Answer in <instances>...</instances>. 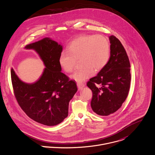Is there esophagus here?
Instances as JSON below:
<instances>
[{"instance_id":"obj_1","label":"esophagus","mask_w":155,"mask_h":155,"mask_svg":"<svg viewBox=\"0 0 155 155\" xmlns=\"http://www.w3.org/2000/svg\"><path fill=\"white\" fill-rule=\"evenodd\" d=\"M77 84V86H78V88L79 90H81L84 87V84L81 83H78Z\"/></svg>"}]
</instances>
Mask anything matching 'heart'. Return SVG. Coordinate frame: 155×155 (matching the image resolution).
<instances>
[{"mask_svg": "<svg viewBox=\"0 0 155 155\" xmlns=\"http://www.w3.org/2000/svg\"><path fill=\"white\" fill-rule=\"evenodd\" d=\"M110 57V44L107 39L101 35H81L72 41L67 51L60 55L59 64L68 73L75 68L77 60L80 59L81 68L74 72L71 78L82 83L101 71L108 63Z\"/></svg>", "mask_w": 155, "mask_h": 155, "instance_id": "1", "label": "heart"}]
</instances>
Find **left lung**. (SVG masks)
Returning <instances> with one entry per match:
<instances>
[{"mask_svg": "<svg viewBox=\"0 0 155 155\" xmlns=\"http://www.w3.org/2000/svg\"><path fill=\"white\" fill-rule=\"evenodd\" d=\"M109 40L108 63L87 83L93 93L92 109L101 116L109 115L121 107L128 95L131 80L130 64L124 48L114 35H110Z\"/></svg>", "mask_w": 155, "mask_h": 155, "instance_id": "left-lung-1", "label": "left lung"}]
</instances>
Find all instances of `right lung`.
Returning <instances> with one entry per match:
<instances>
[{"label":"right lung","instance_id":"add662e5","mask_svg":"<svg viewBox=\"0 0 155 155\" xmlns=\"http://www.w3.org/2000/svg\"><path fill=\"white\" fill-rule=\"evenodd\" d=\"M43 61L45 68L34 83L22 81L12 68L11 81L16 100L32 120L45 126L61 123L68 116L69 103L77 91L75 82L61 72L59 64L63 46L49 37L27 45Z\"/></svg>","mask_w":155,"mask_h":155}]
</instances>
